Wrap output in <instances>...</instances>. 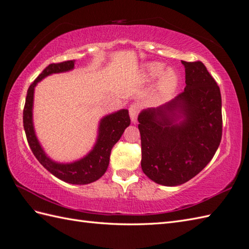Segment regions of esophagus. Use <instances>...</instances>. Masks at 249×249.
<instances>
[{"instance_id": "34e87169", "label": "esophagus", "mask_w": 249, "mask_h": 249, "mask_svg": "<svg viewBox=\"0 0 249 249\" xmlns=\"http://www.w3.org/2000/svg\"><path fill=\"white\" fill-rule=\"evenodd\" d=\"M140 109H141V107L139 103H133L130 107L129 113H130V118L132 120V123H134V124L136 123L137 116H139V113H140Z\"/></svg>"}]
</instances>
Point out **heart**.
I'll list each match as a JSON object with an SVG mask.
<instances>
[{"instance_id": "b5f03b06", "label": "heart", "mask_w": 249, "mask_h": 249, "mask_svg": "<svg viewBox=\"0 0 249 249\" xmlns=\"http://www.w3.org/2000/svg\"><path fill=\"white\" fill-rule=\"evenodd\" d=\"M164 68L165 66L161 63H150L143 70L145 79L149 82L154 81L160 76L156 88V95H154L156 100L159 102L169 100L179 85V78L175 71L173 69H167L163 73Z\"/></svg>"}]
</instances>
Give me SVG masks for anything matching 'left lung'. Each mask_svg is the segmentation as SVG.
I'll list each match as a JSON object with an SVG mask.
<instances>
[{
	"mask_svg": "<svg viewBox=\"0 0 249 249\" xmlns=\"http://www.w3.org/2000/svg\"><path fill=\"white\" fill-rule=\"evenodd\" d=\"M184 91L139 115L142 169L158 184L176 186L211 161L222 140V96L201 62H184Z\"/></svg>",
	"mask_w": 249,
	"mask_h": 249,
	"instance_id": "left-lung-1",
	"label": "left lung"
}]
</instances>
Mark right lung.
I'll use <instances>...</instances> for the list:
<instances>
[{
	"label": "right lung",
	"instance_id": "right-lung-1",
	"mask_svg": "<svg viewBox=\"0 0 249 249\" xmlns=\"http://www.w3.org/2000/svg\"><path fill=\"white\" fill-rule=\"evenodd\" d=\"M75 60L51 64L38 75L32 83L26 95L23 109V125L27 142L33 153L39 163L56 178L71 184H88L95 182L106 174L109 164L110 151L124 134L126 126L130 125L128 109H119L101 118L98 126L97 141L91 150L85 157L71 163L55 162L43 150L33 123V107H34V91L36 85L46 76L53 73L67 72L74 68Z\"/></svg>",
	"mask_w": 249,
	"mask_h": 249
}]
</instances>
